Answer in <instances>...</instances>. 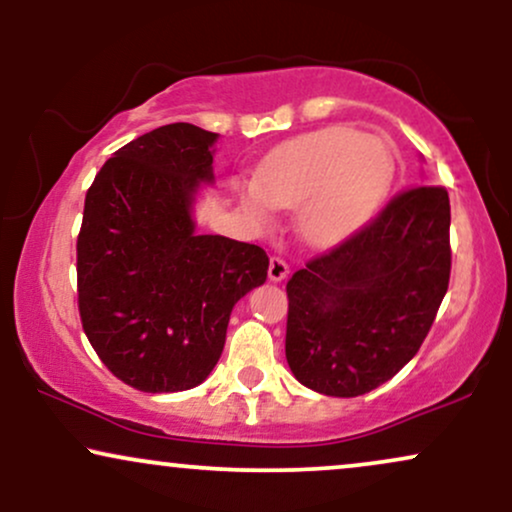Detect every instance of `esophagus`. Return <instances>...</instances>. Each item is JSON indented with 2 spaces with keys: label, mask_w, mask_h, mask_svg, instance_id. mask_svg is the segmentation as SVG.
<instances>
[{
  "label": "esophagus",
  "mask_w": 512,
  "mask_h": 512,
  "mask_svg": "<svg viewBox=\"0 0 512 512\" xmlns=\"http://www.w3.org/2000/svg\"><path fill=\"white\" fill-rule=\"evenodd\" d=\"M288 262L283 260V257H271L269 260V281H274V283H281L283 278L288 276Z\"/></svg>",
  "instance_id": "34e87169"
}]
</instances>
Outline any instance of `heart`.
Returning <instances> with one entry per match:
<instances>
[{
  "label": "heart",
  "mask_w": 512,
  "mask_h": 512,
  "mask_svg": "<svg viewBox=\"0 0 512 512\" xmlns=\"http://www.w3.org/2000/svg\"><path fill=\"white\" fill-rule=\"evenodd\" d=\"M394 158L378 137L357 129L326 127L278 146L255 172V186L238 198L255 219L269 206L297 208V229L319 245L340 243L366 224L390 191Z\"/></svg>",
  "instance_id": "obj_1"
}]
</instances>
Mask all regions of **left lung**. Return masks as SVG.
Returning <instances> with one entry per match:
<instances>
[{
    "instance_id": "1",
    "label": "left lung",
    "mask_w": 512,
    "mask_h": 512,
    "mask_svg": "<svg viewBox=\"0 0 512 512\" xmlns=\"http://www.w3.org/2000/svg\"><path fill=\"white\" fill-rule=\"evenodd\" d=\"M444 186H411L288 281L286 359L309 390L359 397L428 338L451 276Z\"/></svg>"
}]
</instances>
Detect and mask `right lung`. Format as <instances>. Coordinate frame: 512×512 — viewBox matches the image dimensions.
Wrapping results in <instances>:
<instances>
[{
	"mask_svg": "<svg viewBox=\"0 0 512 512\" xmlns=\"http://www.w3.org/2000/svg\"><path fill=\"white\" fill-rule=\"evenodd\" d=\"M215 132L174 122L106 160L84 198L77 307L94 352L141 392L191 390L222 357L234 304L267 281L260 245L198 236Z\"/></svg>",
	"mask_w": 512,
	"mask_h": 512,
	"instance_id": "1",
	"label": "right lung"
}]
</instances>
